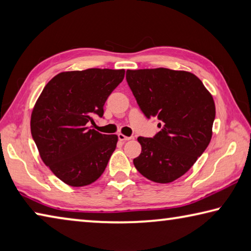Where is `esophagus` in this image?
<instances>
[{"mask_svg": "<svg viewBox=\"0 0 251 251\" xmlns=\"http://www.w3.org/2000/svg\"><path fill=\"white\" fill-rule=\"evenodd\" d=\"M118 139L122 142H127V141H129V139H131V137H129V136H126L124 134H118Z\"/></svg>", "mask_w": 251, "mask_h": 251, "instance_id": "esophagus-1", "label": "esophagus"}]
</instances>
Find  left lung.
<instances>
[{
    "mask_svg": "<svg viewBox=\"0 0 251 251\" xmlns=\"http://www.w3.org/2000/svg\"><path fill=\"white\" fill-rule=\"evenodd\" d=\"M126 79L146 117H157L160 130L138 137L142 152L134 165L144 177L159 184L178 179L209 145L216 107L196 75L169 69L127 70Z\"/></svg>",
    "mask_w": 251,
    "mask_h": 251,
    "instance_id": "obj_1",
    "label": "left lung"
}]
</instances>
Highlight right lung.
<instances>
[{
    "mask_svg": "<svg viewBox=\"0 0 251 251\" xmlns=\"http://www.w3.org/2000/svg\"><path fill=\"white\" fill-rule=\"evenodd\" d=\"M125 76L124 70L62 72L45 85L31 115V133L43 163L72 187L90 185L104 173L117 135L88 127L103 117L104 104Z\"/></svg>",
    "mask_w": 251,
    "mask_h": 251,
    "instance_id": "1",
    "label": "right lung"
}]
</instances>
